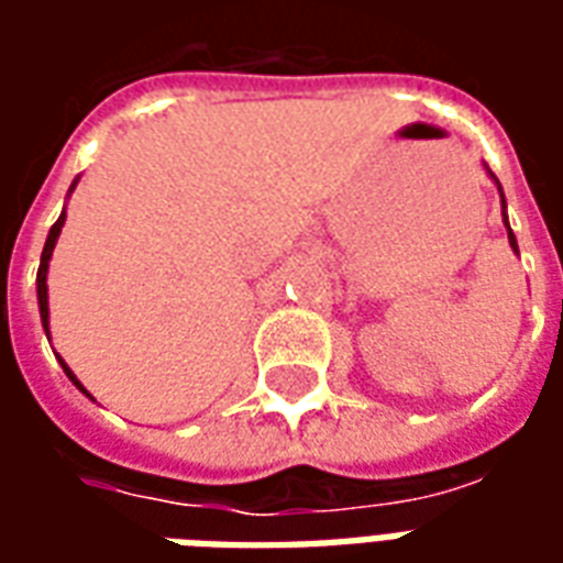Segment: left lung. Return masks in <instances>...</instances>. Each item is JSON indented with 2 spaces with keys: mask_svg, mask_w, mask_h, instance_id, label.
Returning a JSON list of instances; mask_svg holds the SVG:
<instances>
[{
  "mask_svg": "<svg viewBox=\"0 0 563 563\" xmlns=\"http://www.w3.org/2000/svg\"><path fill=\"white\" fill-rule=\"evenodd\" d=\"M488 172V168H485ZM488 177L497 184V177L492 172H488ZM497 192H500V205H504V225H507V238H509V246H512V253H519V244H516V234H512V229H509V220H507V198H504V189H500V184H497Z\"/></svg>",
  "mask_w": 563,
  "mask_h": 563,
  "instance_id": "1",
  "label": "left lung"
}]
</instances>
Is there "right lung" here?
<instances>
[{
  "mask_svg": "<svg viewBox=\"0 0 563 563\" xmlns=\"http://www.w3.org/2000/svg\"><path fill=\"white\" fill-rule=\"evenodd\" d=\"M75 186H78V177H75V184L68 186V196L75 192ZM63 225H66V210L59 213V220L51 225V232H47V241H44V250H42V265H38V277H35V286H38V310H42V325H44V334H47V341H51V310H47V268H51V256H54V246H56V238H59V232H63ZM59 358V355H56ZM59 365H63V371H66V377L78 386L87 398H92L90 391L84 389V383H80L78 377H75V371L59 358Z\"/></svg>",
  "mask_w": 563,
  "mask_h": 563,
  "instance_id": "add662e5",
  "label": "right lung"
}]
</instances>
